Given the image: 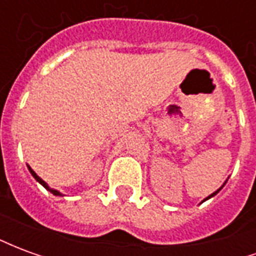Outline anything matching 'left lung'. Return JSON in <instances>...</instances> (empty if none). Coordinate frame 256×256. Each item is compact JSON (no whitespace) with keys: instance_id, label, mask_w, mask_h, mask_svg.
<instances>
[{"instance_id":"1","label":"left lung","mask_w":256,"mask_h":256,"mask_svg":"<svg viewBox=\"0 0 256 256\" xmlns=\"http://www.w3.org/2000/svg\"><path fill=\"white\" fill-rule=\"evenodd\" d=\"M226 181H228V180H226ZM226 181H225V182H224V185H222V186H220V189H216V190H215V192H214V193H211V194H210V196H207V198H204L203 202H206V200H208V198H214L215 194H216V193L220 192V189H222V188H224V186H225V184H226ZM203 202H202V203H203Z\"/></svg>"}]
</instances>
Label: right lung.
I'll list each match as a JSON object with an SVG mask.
<instances>
[{
    "label": "right lung",
    "instance_id": "1",
    "mask_svg": "<svg viewBox=\"0 0 256 256\" xmlns=\"http://www.w3.org/2000/svg\"><path fill=\"white\" fill-rule=\"evenodd\" d=\"M27 167H28V172H31V176H32V177H34V178H36V182L41 184V185H42V186H44V188L46 189V190H49V192H50V193H53L54 196H63V193L58 192V190H56V189L50 188V186H49V185H48V184L45 182V181H44V180H42L41 177H40V176H36V172H34V170H32V168H31V167L28 166V164H27Z\"/></svg>",
    "mask_w": 256,
    "mask_h": 256
}]
</instances>
